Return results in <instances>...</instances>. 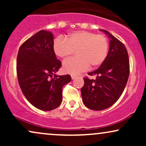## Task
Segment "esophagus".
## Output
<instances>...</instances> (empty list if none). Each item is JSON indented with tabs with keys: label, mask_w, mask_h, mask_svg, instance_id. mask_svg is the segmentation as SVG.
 <instances>
[{
	"label": "esophagus",
	"mask_w": 146,
	"mask_h": 146,
	"mask_svg": "<svg viewBox=\"0 0 146 146\" xmlns=\"http://www.w3.org/2000/svg\"><path fill=\"white\" fill-rule=\"evenodd\" d=\"M77 78V75H71V79L72 80H74V79H75Z\"/></svg>",
	"instance_id": "obj_1"
}]
</instances>
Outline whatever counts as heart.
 Listing matches in <instances>:
<instances>
[{
  "label": "heart",
  "mask_w": 146,
  "mask_h": 146,
  "mask_svg": "<svg viewBox=\"0 0 146 146\" xmlns=\"http://www.w3.org/2000/svg\"><path fill=\"white\" fill-rule=\"evenodd\" d=\"M57 56L66 59L78 51L77 58L66 60L63 71L77 75L89 68L97 67L104 62L108 55V42L106 36L87 31H77L66 37L57 38L53 45Z\"/></svg>",
  "instance_id": "obj_1"
}]
</instances>
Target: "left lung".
Listing matches in <instances>:
<instances>
[{
    "label": "left lung",
    "mask_w": 146,
    "mask_h": 146,
    "mask_svg": "<svg viewBox=\"0 0 146 146\" xmlns=\"http://www.w3.org/2000/svg\"><path fill=\"white\" fill-rule=\"evenodd\" d=\"M110 39L109 51L101 66L88 75L95 80L84 78L81 88L84 105L89 109L102 110L109 108L120 98L128 82L130 72L128 54L121 41L104 29Z\"/></svg>",
    "instance_id": "left-lung-1"
}]
</instances>
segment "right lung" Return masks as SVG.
<instances>
[{"instance_id":"right-lung-1","label":"right lung","mask_w":146,"mask_h":146,"mask_svg":"<svg viewBox=\"0 0 146 146\" xmlns=\"http://www.w3.org/2000/svg\"><path fill=\"white\" fill-rule=\"evenodd\" d=\"M53 35L41 30L21 45L17 56L18 83L27 100L38 109L49 111L62 100V88L69 75H57L62 66L53 51Z\"/></svg>"}]
</instances>
